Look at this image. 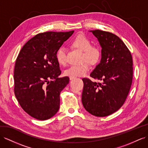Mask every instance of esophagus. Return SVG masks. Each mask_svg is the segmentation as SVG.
Wrapping results in <instances>:
<instances>
[{"mask_svg": "<svg viewBox=\"0 0 148 148\" xmlns=\"http://www.w3.org/2000/svg\"><path fill=\"white\" fill-rule=\"evenodd\" d=\"M75 77H73V76H70V77H69L70 80H73V79H75Z\"/></svg>", "mask_w": 148, "mask_h": 148, "instance_id": "obj_1", "label": "esophagus"}]
</instances>
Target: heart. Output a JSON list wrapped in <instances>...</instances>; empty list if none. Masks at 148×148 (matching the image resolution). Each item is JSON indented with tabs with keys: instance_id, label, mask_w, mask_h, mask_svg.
I'll list each match as a JSON object with an SVG mask.
<instances>
[{
	"instance_id": "1",
	"label": "heart",
	"mask_w": 148,
	"mask_h": 148,
	"mask_svg": "<svg viewBox=\"0 0 148 148\" xmlns=\"http://www.w3.org/2000/svg\"><path fill=\"white\" fill-rule=\"evenodd\" d=\"M73 46L84 52V59L94 65L99 62L101 58L102 52L101 49L96 45H91V42L88 37L83 35H79L75 37L72 41ZM56 59L60 65L64 66L67 63L66 49L60 47L56 52ZM90 69L89 64L86 62L84 64L77 66H73L64 72V75L68 76H82L88 73Z\"/></svg>"
}]
</instances>
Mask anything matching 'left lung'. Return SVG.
I'll return each instance as SVG.
<instances>
[{
  "label": "left lung",
  "mask_w": 148,
  "mask_h": 148,
  "mask_svg": "<svg viewBox=\"0 0 148 148\" xmlns=\"http://www.w3.org/2000/svg\"><path fill=\"white\" fill-rule=\"evenodd\" d=\"M102 48L100 63L90 76L101 82L83 78L82 103L86 110L97 117L115 112L124 103L132 81V58L123 41L112 33L90 31Z\"/></svg>",
  "instance_id": "obj_1"
}]
</instances>
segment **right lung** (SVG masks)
Segmentation results:
<instances>
[{
	"instance_id": "obj_1",
	"label": "right lung",
	"mask_w": 148,
	"mask_h": 148,
	"mask_svg": "<svg viewBox=\"0 0 148 148\" xmlns=\"http://www.w3.org/2000/svg\"><path fill=\"white\" fill-rule=\"evenodd\" d=\"M74 32L38 34L25 43L16 61L14 93L24 111L38 120L50 119L58 112L60 93L69 77H59L61 71L56 52Z\"/></svg>"
}]
</instances>
